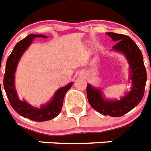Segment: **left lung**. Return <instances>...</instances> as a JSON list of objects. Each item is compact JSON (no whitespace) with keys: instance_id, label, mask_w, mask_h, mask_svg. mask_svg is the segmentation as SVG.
<instances>
[{"instance_id":"1","label":"left lung","mask_w":151,"mask_h":151,"mask_svg":"<svg viewBox=\"0 0 151 151\" xmlns=\"http://www.w3.org/2000/svg\"><path fill=\"white\" fill-rule=\"evenodd\" d=\"M107 35L113 41H116L112 50L123 55L127 60L129 72V80L132 84V87L120 100L107 99L104 96L101 89L88 83L86 94L91 107L100 114L111 117H121L137 107L143 98L147 79V71L143 64L142 52L131 38L126 35L111 32H107Z\"/></svg>"}]
</instances>
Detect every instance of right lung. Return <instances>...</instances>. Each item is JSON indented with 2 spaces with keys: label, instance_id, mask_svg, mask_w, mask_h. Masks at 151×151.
<instances>
[{
  "label": "right lung",
  "instance_id": "1",
  "mask_svg": "<svg viewBox=\"0 0 151 151\" xmlns=\"http://www.w3.org/2000/svg\"><path fill=\"white\" fill-rule=\"evenodd\" d=\"M36 37L47 38L44 35L29 34L14 46L12 52L11 53L6 62L5 73L4 77V88L11 105L18 114L32 121L45 122L55 119L60 114L63 105L64 96L66 92L72 87L73 83L71 82L68 85L59 88L50 101L44 104H41L39 108L31 105L26 101L19 98L14 86V76L17 66L22 55L31 45Z\"/></svg>",
  "mask_w": 151,
  "mask_h": 151
}]
</instances>
